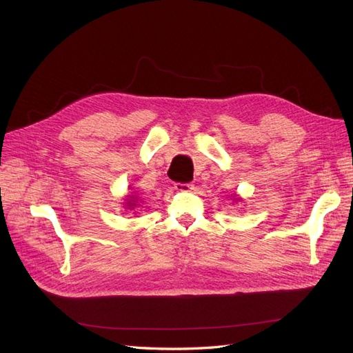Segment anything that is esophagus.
<instances>
[{
  "instance_id": "34e87169",
  "label": "esophagus",
  "mask_w": 353,
  "mask_h": 353,
  "mask_svg": "<svg viewBox=\"0 0 353 353\" xmlns=\"http://www.w3.org/2000/svg\"><path fill=\"white\" fill-rule=\"evenodd\" d=\"M174 189L180 192H188V191H191V189H194V185L192 183H176Z\"/></svg>"
}]
</instances>
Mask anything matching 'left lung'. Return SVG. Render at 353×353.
Segmentation results:
<instances>
[{
    "mask_svg": "<svg viewBox=\"0 0 353 353\" xmlns=\"http://www.w3.org/2000/svg\"><path fill=\"white\" fill-rule=\"evenodd\" d=\"M236 200H237V198H236Z\"/></svg>",
    "mask_w": 353,
    "mask_h": 353,
    "instance_id": "1",
    "label": "left lung"
}]
</instances>
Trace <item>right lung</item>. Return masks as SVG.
I'll return each instance as SVG.
<instances>
[{
  "label": "right lung",
  "instance_id": "add662e5",
  "mask_svg": "<svg viewBox=\"0 0 353 353\" xmlns=\"http://www.w3.org/2000/svg\"><path fill=\"white\" fill-rule=\"evenodd\" d=\"M126 203V205H128V207H132V209H134V207H135V196H132V195H130L128 198H126V200H125Z\"/></svg>",
  "mask_w": 353,
  "mask_h": 353
}]
</instances>
